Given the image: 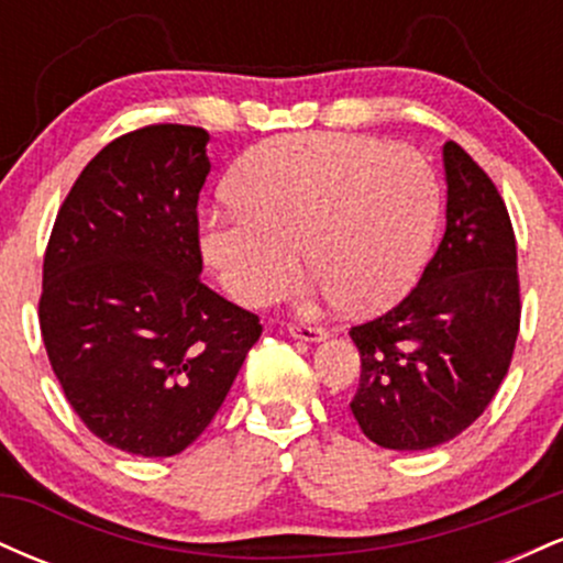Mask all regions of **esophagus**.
Listing matches in <instances>:
<instances>
[{
	"instance_id": "obj_1",
	"label": "esophagus",
	"mask_w": 563,
	"mask_h": 563,
	"mask_svg": "<svg viewBox=\"0 0 563 563\" xmlns=\"http://www.w3.org/2000/svg\"><path fill=\"white\" fill-rule=\"evenodd\" d=\"M288 333L294 335V339H301V341H322L328 335L325 328L307 325V322H290Z\"/></svg>"
}]
</instances>
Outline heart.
<instances>
[{"label": "heart", "mask_w": 563, "mask_h": 563, "mask_svg": "<svg viewBox=\"0 0 563 563\" xmlns=\"http://www.w3.org/2000/svg\"><path fill=\"white\" fill-rule=\"evenodd\" d=\"M200 251L243 307L273 301L303 264L344 312H376L416 283L439 224L421 153L373 137L283 134L238 161Z\"/></svg>", "instance_id": "heart-1"}]
</instances>
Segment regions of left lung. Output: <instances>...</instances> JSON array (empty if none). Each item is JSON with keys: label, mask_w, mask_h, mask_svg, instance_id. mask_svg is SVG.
I'll return each mask as SVG.
<instances>
[{"label": "left lung", "mask_w": 563, "mask_h": 563, "mask_svg": "<svg viewBox=\"0 0 563 563\" xmlns=\"http://www.w3.org/2000/svg\"><path fill=\"white\" fill-rule=\"evenodd\" d=\"M448 228L418 286L354 325V421L386 450H429L466 431L506 378L519 335L516 238L493 179L444 142Z\"/></svg>", "instance_id": "obj_1"}]
</instances>
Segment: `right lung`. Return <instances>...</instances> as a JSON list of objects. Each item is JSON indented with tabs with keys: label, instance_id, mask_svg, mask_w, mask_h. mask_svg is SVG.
Wrapping results in <instances>:
<instances>
[{
	"label": "right lung",
	"instance_id": "right-lung-1",
	"mask_svg": "<svg viewBox=\"0 0 563 563\" xmlns=\"http://www.w3.org/2000/svg\"><path fill=\"white\" fill-rule=\"evenodd\" d=\"M209 132L153 124L108 142L57 211L38 325L81 423L169 457L203 434L262 325L200 283Z\"/></svg>",
	"mask_w": 563,
	"mask_h": 563
}]
</instances>
